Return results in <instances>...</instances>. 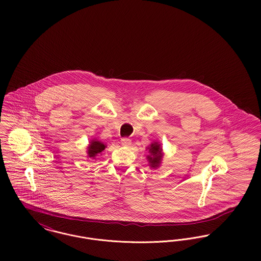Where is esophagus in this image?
Here are the masks:
<instances>
[{"mask_svg": "<svg viewBox=\"0 0 261 261\" xmlns=\"http://www.w3.org/2000/svg\"><path fill=\"white\" fill-rule=\"evenodd\" d=\"M120 142H121V145L124 147H129L132 145V141L128 138H122Z\"/></svg>", "mask_w": 261, "mask_h": 261, "instance_id": "obj_1", "label": "esophagus"}]
</instances>
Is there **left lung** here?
<instances>
[{"instance_id": "obj_1", "label": "left lung", "mask_w": 261, "mask_h": 261, "mask_svg": "<svg viewBox=\"0 0 261 261\" xmlns=\"http://www.w3.org/2000/svg\"><path fill=\"white\" fill-rule=\"evenodd\" d=\"M149 155H148V160L149 162V166L152 168H158L161 160H162V152H161V146L158 143H153L150 145L149 148Z\"/></svg>"}]
</instances>
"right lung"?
Wrapping results in <instances>:
<instances>
[{
	"label": "right lung",
	"mask_w": 261,
	"mask_h": 261,
	"mask_svg": "<svg viewBox=\"0 0 261 261\" xmlns=\"http://www.w3.org/2000/svg\"><path fill=\"white\" fill-rule=\"evenodd\" d=\"M105 149L106 146L102 143H100L99 141H92L88 147V156L94 159L96 154L100 153Z\"/></svg>",
	"instance_id": "right-lung-1"
}]
</instances>
